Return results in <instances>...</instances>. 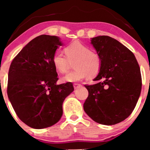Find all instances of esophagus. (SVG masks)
<instances>
[{"instance_id": "esophagus-1", "label": "esophagus", "mask_w": 150, "mask_h": 150, "mask_svg": "<svg viewBox=\"0 0 150 150\" xmlns=\"http://www.w3.org/2000/svg\"><path fill=\"white\" fill-rule=\"evenodd\" d=\"M82 85H81V84H78V83H74V88L75 89H79V88L81 87Z\"/></svg>"}]
</instances>
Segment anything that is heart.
Instances as JSON below:
<instances>
[{
    "label": "heart",
    "instance_id": "obj_1",
    "mask_svg": "<svg viewBox=\"0 0 150 150\" xmlns=\"http://www.w3.org/2000/svg\"><path fill=\"white\" fill-rule=\"evenodd\" d=\"M65 52L66 55L57 50L52 57L53 65L59 73H66L71 63H74L75 69L62 77V82H78L87 76L89 78L95 77L99 73L102 65L101 58L98 53L91 51L89 47L79 41H75L65 48Z\"/></svg>",
    "mask_w": 150,
    "mask_h": 150
}]
</instances>
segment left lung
Returning <instances> with one entry per match:
<instances>
[{
	"instance_id": "8db88e82",
	"label": "left lung",
	"mask_w": 150,
	"mask_h": 150,
	"mask_svg": "<svg viewBox=\"0 0 150 150\" xmlns=\"http://www.w3.org/2000/svg\"><path fill=\"white\" fill-rule=\"evenodd\" d=\"M91 44L102 65L93 79L98 83L85 85L89 96L84 110L98 124L115 125L126 120L136 106L142 86L140 67L134 54L109 36L91 38Z\"/></svg>"
}]
</instances>
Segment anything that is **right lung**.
I'll return each mask as SVG.
<instances>
[{"mask_svg": "<svg viewBox=\"0 0 150 150\" xmlns=\"http://www.w3.org/2000/svg\"><path fill=\"white\" fill-rule=\"evenodd\" d=\"M63 45L57 36L42 35L28 43L10 65L7 95L20 120L30 128L52 126L63 115V103L74 91L71 83L57 85L52 57Z\"/></svg>", "mask_w": 150, "mask_h": 150, "instance_id": "right-lung-1", "label": "right lung"}]
</instances>
